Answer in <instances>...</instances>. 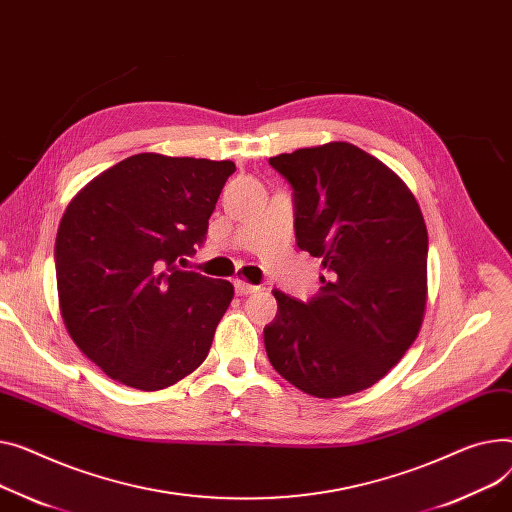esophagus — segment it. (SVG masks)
Masks as SVG:
<instances>
[{"label": "esophagus", "mask_w": 512, "mask_h": 512, "mask_svg": "<svg viewBox=\"0 0 512 512\" xmlns=\"http://www.w3.org/2000/svg\"><path fill=\"white\" fill-rule=\"evenodd\" d=\"M234 290L238 296H247V294H253V292H259L261 286H255V284H249L245 280H236L234 282Z\"/></svg>", "instance_id": "esophagus-1"}]
</instances>
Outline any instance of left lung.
I'll return each mask as SVG.
<instances>
[{
  "instance_id": "1",
  "label": "left lung",
  "mask_w": 512,
  "mask_h": 512,
  "mask_svg": "<svg viewBox=\"0 0 512 512\" xmlns=\"http://www.w3.org/2000/svg\"><path fill=\"white\" fill-rule=\"evenodd\" d=\"M290 183L296 245L325 276L306 302L274 290L265 352L300 391L333 399L372 387L418 337L428 232L412 191L348 142L269 158Z\"/></svg>"
}]
</instances>
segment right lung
I'll list each match as a JSON object with an SVG mask.
<instances>
[{
	"label": "right lung",
	"instance_id": "1",
	"mask_svg": "<svg viewBox=\"0 0 512 512\" xmlns=\"http://www.w3.org/2000/svg\"><path fill=\"white\" fill-rule=\"evenodd\" d=\"M234 170L230 160L135 154L67 206L55 241L61 317L113 381L158 391L206 360L234 288L179 263L206 241Z\"/></svg>",
	"mask_w": 512,
	"mask_h": 512
}]
</instances>
